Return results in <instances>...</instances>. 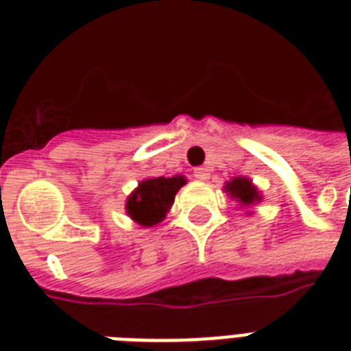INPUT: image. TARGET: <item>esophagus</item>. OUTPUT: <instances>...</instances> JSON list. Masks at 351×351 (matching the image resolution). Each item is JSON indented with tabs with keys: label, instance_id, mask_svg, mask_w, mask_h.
<instances>
[{
	"label": "esophagus",
	"instance_id": "1",
	"mask_svg": "<svg viewBox=\"0 0 351 351\" xmlns=\"http://www.w3.org/2000/svg\"><path fill=\"white\" fill-rule=\"evenodd\" d=\"M193 176H195L197 180H208L209 178L208 167H195V169H193Z\"/></svg>",
	"mask_w": 351,
	"mask_h": 351
}]
</instances>
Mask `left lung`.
<instances>
[{"mask_svg": "<svg viewBox=\"0 0 351 351\" xmlns=\"http://www.w3.org/2000/svg\"><path fill=\"white\" fill-rule=\"evenodd\" d=\"M226 191H230V195L233 198H237L242 206H250V204H255L261 200V195L255 189V186H251V182L247 178H242V176H237L231 182L226 184Z\"/></svg>", "mask_w": 351, "mask_h": 351, "instance_id": "left-lung-1", "label": "left lung"}]
</instances>
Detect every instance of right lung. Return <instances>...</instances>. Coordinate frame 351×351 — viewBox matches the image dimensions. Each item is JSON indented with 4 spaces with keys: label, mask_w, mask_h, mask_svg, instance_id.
Segmentation results:
<instances>
[{
    "label": "right lung",
    "mask_w": 351,
    "mask_h": 351,
    "mask_svg": "<svg viewBox=\"0 0 351 351\" xmlns=\"http://www.w3.org/2000/svg\"><path fill=\"white\" fill-rule=\"evenodd\" d=\"M184 184V176H158L143 180L136 191L127 198V213L134 222L145 228L158 224L169 211L175 202V195Z\"/></svg>",
    "instance_id": "1"
}]
</instances>
